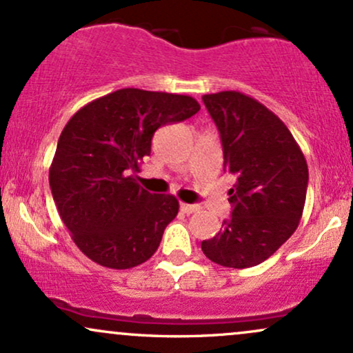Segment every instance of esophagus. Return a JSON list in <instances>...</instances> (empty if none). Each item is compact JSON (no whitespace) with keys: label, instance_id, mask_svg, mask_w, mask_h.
Segmentation results:
<instances>
[{"label":"esophagus","instance_id":"34e87169","mask_svg":"<svg viewBox=\"0 0 353 353\" xmlns=\"http://www.w3.org/2000/svg\"><path fill=\"white\" fill-rule=\"evenodd\" d=\"M181 210L184 214H194L199 210V205L196 204H185V202H181Z\"/></svg>","mask_w":353,"mask_h":353}]
</instances>
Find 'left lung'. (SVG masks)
I'll list each match as a JSON object with an SVG mask.
<instances>
[{"instance_id":"8db88e82","label":"left lung","mask_w":353,"mask_h":353,"mask_svg":"<svg viewBox=\"0 0 353 353\" xmlns=\"http://www.w3.org/2000/svg\"><path fill=\"white\" fill-rule=\"evenodd\" d=\"M221 134L232 217L202 252L209 261L247 269L269 259L297 229L309 168L287 125L257 99L239 91L202 96Z\"/></svg>"}]
</instances>
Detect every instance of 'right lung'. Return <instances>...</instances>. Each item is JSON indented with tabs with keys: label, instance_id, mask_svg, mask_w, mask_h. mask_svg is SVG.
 Masks as SVG:
<instances>
[{
	"label": "right lung",
	"instance_id": "right-lung-1",
	"mask_svg": "<svg viewBox=\"0 0 353 353\" xmlns=\"http://www.w3.org/2000/svg\"><path fill=\"white\" fill-rule=\"evenodd\" d=\"M199 109L190 96L124 88L88 103L64 125L50 168L52 199L92 262L124 270L156 252L179 201L148 192L131 172L151 154L161 125Z\"/></svg>",
	"mask_w": 353,
	"mask_h": 353
}]
</instances>
